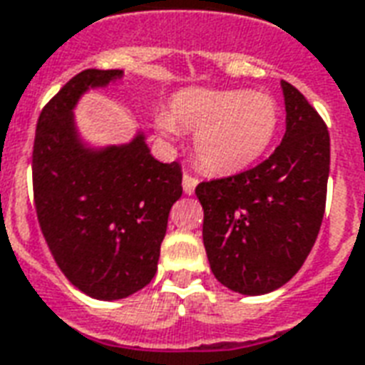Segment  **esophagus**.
I'll use <instances>...</instances> for the list:
<instances>
[{"instance_id":"esophagus-1","label":"esophagus","mask_w":365,"mask_h":365,"mask_svg":"<svg viewBox=\"0 0 365 365\" xmlns=\"http://www.w3.org/2000/svg\"><path fill=\"white\" fill-rule=\"evenodd\" d=\"M196 186H198V179L192 177V175H188V173H185V177H182V190H185L186 196L194 194V188H196Z\"/></svg>"}]
</instances>
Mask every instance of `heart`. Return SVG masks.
Returning <instances> with one entry per match:
<instances>
[{
    "label": "heart",
    "instance_id": "heart-1",
    "mask_svg": "<svg viewBox=\"0 0 365 365\" xmlns=\"http://www.w3.org/2000/svg\"><path fill=\"white\" fill-rule=\"evenodd\" d=\"M277 101L248 90H180L158 128L171 136L177 128L194 133V155L205 171L232 175L256 163L275 138Z\"/></svg>",
    "mask_w": 365,
    "mask_h": 365
}]
</instances>
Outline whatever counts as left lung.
Returning <instances> with one entry per match:
<instances>
[{
    "label": "left lung",
    "instance_id": "obj_1",
    "mask_svg": "<svg viewBox=\"0 0 365 365\" xmlns=\"http://www.w3.org/2000/svg\"><path fill=\"white\" fill-rule=\"evenodd\" d=\"M283 142L250 171L196 186L205 254L227 289L259 297L289 283L316 242L327 194L329 133L292 84L281 81Z\"/></svg>",
    "mask_w": 365,
    "mask_h": 365
}]
</instances>
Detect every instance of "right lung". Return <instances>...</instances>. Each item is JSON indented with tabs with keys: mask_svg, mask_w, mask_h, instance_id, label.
Returning a JSON list of instances; mask_svg holds the SVG:
<instances>
[{
	"mask_svg": "<svg viewBox=\"0 0 365 365\" xmlns=\"http://www.w3.org/2000/svg\"><path fill=\"white\" fill-rule=\"evenodd\" d=\"M123 71H82L42 109L32 152L34 204L43 238L71 283L96 300H120L158 271L173 204L182 194L177 161L150 153L144 130L125 144L94 146L75 109Z\"/></svg>",
	"mask_w": 365,
	"mask_h": 365,
	"instance_id": "add662e5",
	"label": "right lung"
}]
</instances>
